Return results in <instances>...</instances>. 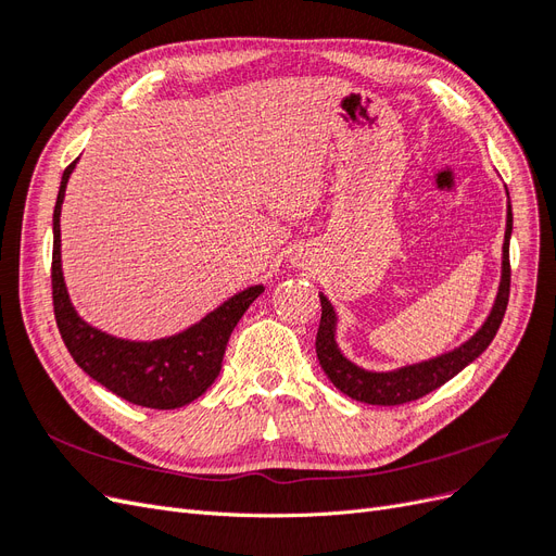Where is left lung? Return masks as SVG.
I'll use <instances>...</instances> for the list:
<instances>
[{
    "instance_id": "1",
    "label": "left lung",
    "mask_w": 556,
    "mask_h": 556,
    "mask_svg": "<svg viewBox=\"0 0 556 556\" xmlns=\"http://www.w3.org/2000/svg\"><path fill=\"white\" fill-rule=\"evenodd\" d=\"M508 194V190H506ZM510 233H513V206L508 197V213H506V237H503V257H501V282L494 299V306L486 315L482 327L464 341L459 348H454L445 355H439L419 364H406L394 371H368L359 364L350 362L339 343H336V325L339 317L331 306V301L319 294V304H323V319H319L315 352L317 359L323 364V371L339 387L343 394L350 399L371 403V406H401L415 399H422L425 394L439 390L450 378L457 376L462 368L470 362H476L482 352L490 348L494 336L501 327V319L508 308L510 296Z\"/></svg>"
}]
</instances>
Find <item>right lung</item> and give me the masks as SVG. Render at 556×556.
Masks as SVG:
<instances>
[{
    "label": "right lung",
    "mask_w": 556,
    "mask_h": 556,
    "mask_svg": "<svg viewBox=\"0 0 556 556\" xmlns=\"http://www.w3.org/2000/svg\"><path fill=\"white\" fill-rule=\"evenodd\" d=\"M76 162L66 166L62 174L53 211V271H50V278H53L55 323L62 341L83 371L121 399L155 410L188 406L190 401L204 394L220 374L229 336L252 301L264 292V285H250L192 327L157 341L117 339V336L88 325L76 313L70 292H66L60 252V213L66 182L76 169Z\"/></svg>",
    "instance_id": "add662e5"
}]
</instances>
